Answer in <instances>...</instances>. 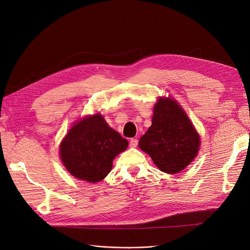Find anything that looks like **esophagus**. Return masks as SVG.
I'll return each mask as SVG.
<instances>
[{
  "mask_svg": "<svg viewBox=\"0 0 250 250\" xmlns=\"http://www.w3.org/2000/svg\"><path fill=\"white\" fill-rule=\"evenodd\" d=\"M129 146L131 148H135L138 146V140L137 139H130L129 141Z\"/></svg>",
  "mask_w": 250,
  "mask_h": 250,
  "instance_id": "1",
  "label": "esophagus"
}]
</instances>
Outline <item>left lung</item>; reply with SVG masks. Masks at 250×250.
Masks as SVG:
<instances>
[{
    "instance_id": "1",
    "label": "left lung",
    "mask_w": 250,
    "mask_h": 250,
    "mask_svg": "<svg viewBox=\"0 0 250 250\" xmlns=\"http://www.w3.org/2000/svg\"><path fill=\"white\" fill-rule=\"evenodd\" d=\"M199 145L197 131L176 101L158 99L152 125L139 142L156 167L169 174L180 172L197 155Z\"/></svg>"
}]
</instances>
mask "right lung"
<instances>
[{"mask_svg":"<svg viewBox=\"0 0 250 250\" xmlns=\"http://www.w3.org/2000/svg\"><path fill=\"white\" fill-rule=\"evenodd\" d=\"M128 141L97 113L75 124L60 145V158L73 176L98 183L111 171L112 161Z\"/></svg>","mask_w":250,"mask_h":250,"instance_id":"add662e5","label":"right lung"}]
</instances>
